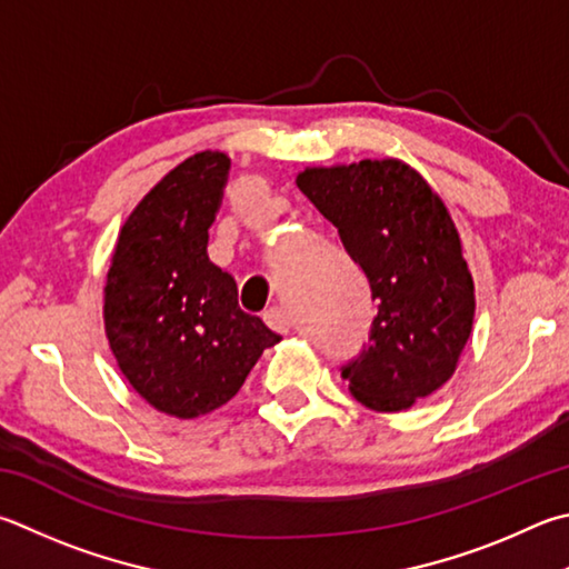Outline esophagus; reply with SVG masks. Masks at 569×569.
Here are the masks:
<instances>
[{
    "instance_id": "1",
    "label": "esophagus",
    "mask_w": 569,
    "mask_h": 569,
    "mask_svg": "<svg viewBox=\"0 0 569 569\" xmlns=\"http://www.w3.org/2000/svg\"><path fill=\"white\" fill-rule=\"evenodd\" d=\"M263 320L273 330H278V333H288V328H291V320H288V313L283 311V308H278V306L268 308V311L263 313Z\"/></svg>"
}]
</instances>
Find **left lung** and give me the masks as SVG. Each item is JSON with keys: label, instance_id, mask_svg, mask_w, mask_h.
I'll return each mask as SVG.
<instances>
[{"label": "left lung", "instance_id": "1", "mask_svg": "<svg viewBox=\"0 0 569 569\" xmlns=\"http://www.w3.org/2000/svg\"><path fill=\"white\" fill-rule=\"evenodd\" d=\"M316 209L363 268L378 313L363 350L340 368L358 402L410 408L456 373L475 316V286L446 203L398 159L298 173Z\"/></svg>", "mask_w": 569, "mask_h": 569}]
</instances>
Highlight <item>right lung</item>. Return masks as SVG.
<instances>
[{"mask_svg": "<svg viewBox=\"0 0 569 569\" xmlns=\"http://www.w3.org/2000/svg\"><path fill=\"white\" fill-rule=\"evenodd\" d=\"M229 169L226 153L201 151L169 171L123 223L107 273L104 326L121 373L183 420L229 402L281 340L241 311L233 276L206 251Z\"/></svg>", "mask_w": 569, "mask_h": 569, "instance_id": "right-lung-1", "label": "right lung"}]
</instances>
